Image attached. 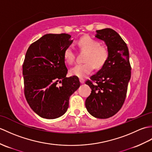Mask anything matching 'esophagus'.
<instances>
[{
	"label": "esophagus",
	"mask_w": 152,
	"mask_h": 152,
	"mask_svg": "<svg viewBox=\"0 0 152 152\" xmlns=\"http://www.w3.org/2000/svg\"><path fill=\"white\" fill-rule=\"evenodd\" d=\"M80 83H83L85 82V80H83V78H80Z\"/></svg>",
	"instance_id": "34e87169"
}]
</instances>
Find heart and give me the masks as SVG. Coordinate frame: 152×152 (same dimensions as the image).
Masks as SVG:
<instances>
[{
  "mask_svg": "<svg viewBox=\"0 0 152 152\" xmlns=\"http://www.w3.org/2000/svg\"><path fill=\"white\" fill-rule=\"evenodd\" d=\"M80 50L86 52L84 57L86 63L76 64L70 70V74L79 78H84L94 69L102 67L108 58V50L107 47L101 45L98 40L89 36L82 37L78 42ZM65 62L72 64L75 61L76 55L71 46L66 48L64 52Z\"/></svg>",
  "mask_w": 152,
  "mask_h": 152,
  "instance_id": "obj_1",
  "label": "heart"
}]
</instances>
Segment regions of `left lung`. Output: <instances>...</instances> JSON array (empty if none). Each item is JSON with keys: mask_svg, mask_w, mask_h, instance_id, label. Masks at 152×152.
<instances>
[{"mask_svg": "<svg viewBox=\"0 0 152 152\" xmlns=\"http://www.w3.org/2000/svg\"><path fill=\"white\" fill-rule=\"evenodd\" d=\"M95 37L104 42L109 55L101 69L90 77L91 80L86 82L91 93L85 104L95 118L106 119L115 115L125 102L131 76L129 53L124 40L112 28L96 31Z\"/></svg>", "mask_w": 152, "mask_h": 152, "instance_id": "1", "label": "left lung"}]
</instances>
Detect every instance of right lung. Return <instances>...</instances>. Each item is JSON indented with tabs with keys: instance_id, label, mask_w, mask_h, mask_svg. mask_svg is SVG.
Here are the masks:
<instances>
[{
	"instance_id": "add662e5",
	"label": "right lung",
	"mask_w": 152,
	"mask_h": 152,
	"mask_svg": "<svg viewBox=\"0 0 152 152\" xmlns=\"http://www.w3.org/2000/svg\"><path fill=\"white\" fill-rule=\"evenodd\" d=\"M72 41L68 34H47L26 52L23 64L25 96L32 110L43 118L63 115L70 96L80 86L77 76L66 77L64 52Z\"/></svg>"
}]
</instances>
